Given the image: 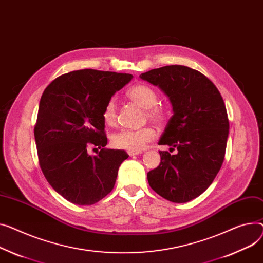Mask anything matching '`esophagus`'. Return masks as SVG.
<instances>
[{
  "label": "esophagus",
  "instance_id": "esophagus-1",
  "mask_svg": "<svg viewBox=\"0 0 263 263\" xmlns=\"http://www.w3.org/2000/svg\"><path fill=\"white\" fill-rule=\"evenodd\" d=\"M142 152H133V151H128V154L130 155V156H133V155H138V154H141Z\"/></svg>",
  "mask_w": 263,
  "mask_h": 263
}]
</instances>
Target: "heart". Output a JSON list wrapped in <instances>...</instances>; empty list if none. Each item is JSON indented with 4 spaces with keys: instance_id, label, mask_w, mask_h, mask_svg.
<instances>
[{
    "instance_id": "heart-1",
    "label": "heart",
    "mask_w": 263,
    "mask_h": 263,
    "mask_svg": "<svg viewBox=\"0 0 263 263\" xmlns=\"http://www.w3.org/2000/svg\"><path fill=\"white\" fill-rule=\"evenodd\" d=\"M127 96L137 103L139 107L147 110V116L157 122L162 124L167 118V112L165 109L157 107L156 103L159 100L157 93L154 89L147 84H136L132 86L127 92ZM102 117L107 125L112 126L116 122L117 112L116 102L114 99H110L103 109ZM155 137V131L150 127L142 129H125L115 133L111 138V144L116 149H122L133 152H141L147 143L151 142Z\"/></svg>"
}]
</instances>
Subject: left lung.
Here are the masks:
<instances>
[{
    "label": "left lung",
    "mask_w": 263,
    "mask_h": 263,
    "mask_svg": "<svg viewBox=\"0 0 263 263\" xmlns=\"http://www.w3.org/2000/svg\"><path fill=\"white\" fill-rule=\"evenodd\" d=\"M168 97L173 115L159 145L161 163L148 172L150 187L164 199L186 203L211 186L226 150L230 122L216 85L202 73L184 65H167L139 75Z\"/></svg>",
    "instance_id": "8db88e82"
}]
</instances>
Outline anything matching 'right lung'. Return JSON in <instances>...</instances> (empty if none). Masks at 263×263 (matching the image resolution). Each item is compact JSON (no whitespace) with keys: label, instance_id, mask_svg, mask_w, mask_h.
<instances>
[{"label":"right lung","instance_id":"obj_1","mask_svg":"<svg viewBox=\"0 0 263 263\" xmlns=\"http://www.w3.org/2000/svg\"><path fill=\"white\" fill-rule=\"evenodd\" d=\"M132 78L80 69L59 76L44 90L34 127L40 167L49 185L68 202L93 205L112 191L118 168L129 155L104 148L108 138L102 113ZM90 146L101 151L91 156Z\"/></svg>","mask_w":263,"mask_h":263}]
</instances>
